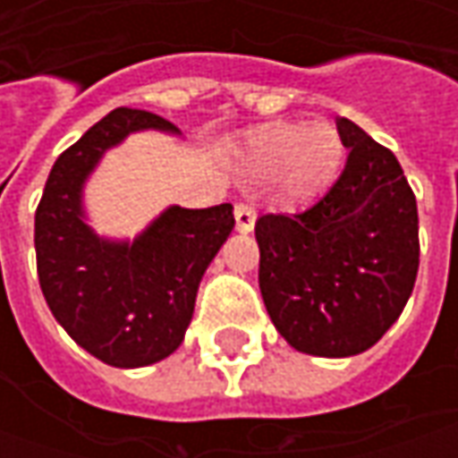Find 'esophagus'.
<instances>
[{"mask_svg":"<svg viewBox=\"0 0 458 458\" xmlns=\"http://www.w3.org/2000/svg\"><path fill=\"white\" fill-rule=\"evenodd\" d=\"M234 219H237V232H242V234L252 232L257 219L255 208L247 206V203H237V206H234Z\"/></svg>","mask_w":458,"mask_h":458,"instance_id":"obj_1","label":"esophagus"}]
</instances>
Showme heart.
<instances>
[{"label":"heart","mask_w":458,"mask_h":458,"mask_svg":"<svg viewBox=\"0 0 458 458\" xmlns=\"http://www.w3.org/2000/svg\"><path fill=\"white\" fill-rule=\"evenodd\" d=\"M344 140L326 122H270L244 137L239 165L255 178H275L280 196L310 203L334 185L344 165Z\"/></svg>","instance_id":"1"}]
</instances>
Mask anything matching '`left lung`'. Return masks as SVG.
I'll return each mask as SVG.
<instances>
[{
  "label": "left lung",
  "mask_w": 458,
  "mask_h": 458,
  "mask_svg": "<svg viewBox=\"0 0 458 458\" xmlns=\"http://www.w3.org/2000/svg\"><path fill=\"white\" fill-rule=\"evenodd\" d=\"M349 157L324 199L255 224L259 291L280 336L313 357H354L385 336L418 275V206L397 157L339 116Z\"/></svg>",
  "instance_id": "1"
}]
</instances>
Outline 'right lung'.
Returning <instances> with one entry per match:
<instances>
[{
  "mask_svg": "<svg viewBox=\"0 0 458 458\" xmlns=\"http://www.w3.org/2000/svg\"><path fill=\"white\" fill-rule=\"evenodd\" d=\"M142 130L178 134L142 109L109 112L55 160L35 211L38 277L55 321L89 354L122 369L181 346L203 273L234 229L232 203L170 206L132 242L98 237L86 224L89 175L104 152Z\"/></svg>",
  "mask_w": 458,
  "mask_h": 458,
  "instance_id": "1",
  "label": "right lung"
}]
</instances>
